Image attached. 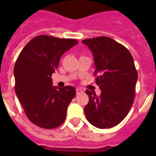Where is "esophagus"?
<instances>
[{"mask_svg": "<svg viewBox=\"0 0 156 156\" xmlns=\"http://www.w3.org/2000/svg\"><path fill=\"white\" fill-rule=\"evenodd\" d=\"M82 92H83V90H81V89H79V88H77V89H76V93H77V95L81 94Z\"/></svg>", "mask_w": 156, "mask_h": 156, "instance_id": "34e87169", "label": "esophagus"}]
</instances>
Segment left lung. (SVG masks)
Listing matches in <instances>:
<instances>
[{
  "mask_svg": "<svg viewBox=\"0 0 156 156\" xmlns=\"http://www.w3.org/2000/svg\"><path fill=\"white\" fill-rule=\"evenodd\" d=\"M83 43L94 57L95 83L101 90H86L89 102L84 108L86 117L99 129L112 128L123 120L133 105L138 79L133 56L121 44L106 36L86 39Z\"/></svg>",
  "mask_w": 156,
  "mask_h": 156,
  "instance_id": "8db88e82",
  "label": "left lung"
}]
</instances>
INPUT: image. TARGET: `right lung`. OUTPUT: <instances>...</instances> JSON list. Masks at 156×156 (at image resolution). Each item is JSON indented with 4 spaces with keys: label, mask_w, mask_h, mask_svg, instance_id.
<instances>
[{
    "label": "right lung",
    "mask_w": 156,
    "mask_h": 156,
    "mask_svg": "<svg viewBox=\"0 0 156 156\" xmlns=\"http://www.w3.org/2000/svg\"><path fill=\"white\" fill-rule=\"evenodd\" d=\"M78 43L73 39L38 35L19 54L13 69L14 89L26 115L35 126L50 129L66 120L75 88L53 87L51 77L61 56Z\"/></svg>",
    "instance_id": "add662e5"
}]
</instances>
